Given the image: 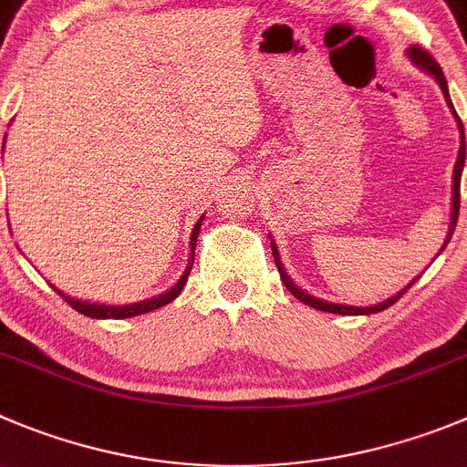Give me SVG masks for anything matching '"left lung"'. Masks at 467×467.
Wrapping results in <instances>:
<instances>
[{"label":"left lung","instance_id":"left-lung-1","mask_svg":"<svg viewBox=\"0 0 467 467\" xmlns=\"http://www.w3.org/2000/svg\"><path fill=\"white\" fill-rule=\"evenodd\" d=\"M408 57H410V62H415L417 67L421 68V71H426V73H429V76H433L435 80H438L440 89H442L444 99H447V106L451 108V112H454L456 121H459L461 150H459V159H456V165H454V186H451V221H450V233H447V239H444V246H447V244H450V239H451V234H454L456 221H459V207H461V172H463V163H465V135H463V124H461L459 115H456L454 106H451L450 89H447V80H444V73H442V68H440V64L435 62L433 57L429 55V52L421 50L420 46H412L410 50H408ZM444 246H442V248H444ZM442 248H440V251H442ZM272 255H274V260H276V267H278V274H281L283 285H285L287 290H290V293H293L295 297L299 299V302H304V304H306V306H311V308H317V311L338 313V316H371V313L385 311V308H389L391 304L399 302V299L403 297L405 293H408V287H410L412 283H415L417 278H420V276H417L415 281H412L408 287H403V290H400L399 295H394V297H391V299H385V302H382V304H376V306H366V308H361V306H346V304L322 302V299H316V297H313V295H308V293H304V290H299V287L293 283V278L287 276L285 267H283V263H281V255H278V246H276V242H274V239H272Z\"/></svg>","mask_w":467,"mask_h":467}]
</instances>
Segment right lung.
Returning <instances> with one entry per match:
<instances>
[{
    "mask_svg": "<svg viewBox=\"0 0 467 467\" xmlns=\"http://www.w3.org/2000/svg\"><path fill=\"white\" fill-rule=\"evenodd\" d=\"M200 225H202V219H200L198 223H195L193 233H191V260H189V267H186V272L182 274L180 281L174 283V285L170 287L168 293L159 295V297L145 299V302L126 304V306H106V304H89V302H80V299L68 297V295H64L62 290H57V287H55L57 295H62V297L67 299V302L71 304V306L76 308L78 313H82V316H87V317H99V320H106V317H115V320H119V317H133V316H142V313L156 311V308H161V306H165V304L172 302L174 297H180L182 287L186 285V278H189L191 267H193V260H195V242H198Z\"/></svg>",
    "mask_w": 467,
    "mask_h": 467,
    "instance_id": "right-lung-1",
    "label": "right lung"
}]
</instances>
